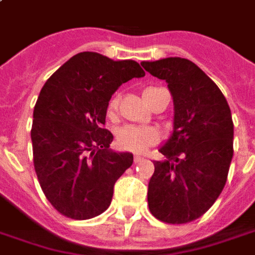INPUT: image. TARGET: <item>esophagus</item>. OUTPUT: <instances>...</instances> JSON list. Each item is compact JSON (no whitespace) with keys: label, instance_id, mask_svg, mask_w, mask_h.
Wrapping results in <instances>:
<instances>
[{"label":"esophagus","instance_id":"34e87169","mask_svg":"<svg viewBox=\"0 0 255 255\" xmlns=\"http://www.w3.org/2000/svg\"><path fill=\"white\" fill-rule=\"evenodd\" d=\"M142 160H143V158H142L140 155H135V157H133V161H135V164H138V162H140Z\"/></svg>","mask_w":255,"mask_h":255}]
</instances>
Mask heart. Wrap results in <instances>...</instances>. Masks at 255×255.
<instances>
[{"mask_svg":"<svg viewBox=\"0 0 255 255\" xmlns=\"http://www.w3.org/2000/svg\"><path fill=\"white\" fill-rule=\"evenodd\" d=\"M150 90H155V87H149L144 93ZM119 108V97H113L108 104V115L113 116ZM117 140L122 149L133 151V153H144L146 150L157 143L158 135L153 128L139 127V126H124L117 133Z\"/></svg>","mask_w":255,"mask_h":255,"instance_id":"1","label":"heart"}]
</instances>
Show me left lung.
Listing matches in <instances>:
<instances>
[{
  "mask_svg": "<svg viewBox=\"0 0 255 255\" xmlns=\"http://www.w3.org/2000/svg\"><path fill=\"white\" fill-rule=\"evenodd\" d=\"M168 83L175 105L173 132L154 161L147 203L155 219L186 224L199 219L223 191L234 155V123L221 90L195 64L180 57L143 61Z\"/></svg>",
  "mask_w": 255,
  "mask_h": 255,
  "instance_id": "left-lung-1",
  "label": "left lung"
}]
</instances>
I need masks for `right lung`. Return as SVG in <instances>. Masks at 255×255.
Segmentation results:
<instances>
[{"label": "right lung", "mask_w": 255, "mask_h": 255, "mask_svg": "<svg viewBox=\"0 0 255 255\" xmlns=\"http://www.w3.org/2000/svg\"><path fill=\"white\" fill-rule=\"evenodd\" d=\"M144 71L136 61H113L79 53L42 87L31 128L34 168L47 201L73 220L93 219L109 208L119 177L132 165L131 153L109 149L105 126L112 94Z\"/></svg>", "instance_id": "right-lung-1"}]
</instances>
